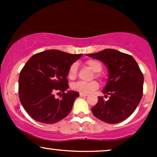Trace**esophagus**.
I'll return each mask as SVG.
<instances>
[{
  "mask_svg": "<svg viewBox=\"0 0 157 157\" xmlns=\"http://www.w3.org/2000/svg\"><path fill=\"white\" fill-rule=\"evenodd\" d=\"M80 97H87L88 94H85L80 93Z\"/></svg>",
  "mask_w": 157,
  "mask_h": 157,
  "instance_id": "34e87169",
  "label": "esophagus"
}]
</instances>
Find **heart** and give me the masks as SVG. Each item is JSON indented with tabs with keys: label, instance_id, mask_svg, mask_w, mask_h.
<instances>
[{
	"label": "heart",
	"instance_id": "1",
	"mask_svg": "<svg viewBox=\"0 0 157 157\" xmlns=\"http://www.w3.org/2000/svg\"><path fill=\"white\" fill-rule=\"evenodd\" d=\"M86 65L89 66V68H91L94 72H100L101 71L102 66L101 63L100 61L96 60H89L86 62ZM77 63H73L70 66L69 69H68V76L70 79L75 78L77 76ZM97 76L98 75H97ZM99 84L97 81H91V82H82V81H79V82H75L71 86L73 90L78 91V92L85 94H88L93 92L94 90L98 89Z\"/></svg>",
	"mask_w": 157,
	"mask_h": 157
}]
</instances>
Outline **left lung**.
Returning <instances> with one entry per match:
<instances>
[{
  "mask_svg": "<svg viewBox=\"0 0 157 157\" xmlns=\"http://www.w3.org/2000/svg\"><path fill=\"white\" fill-rule=\"evenodd\" d=\"M100 60L108 68V80L102 90L105 97L91 109L93 114L102 121L116 124L132 114L142 97L144 77L132 56L112 48L86 55Z\"/></svg>",
  "mask_w": 157,
  "mask_h": 157,
  "instance_id": "obj_1",
  "label": "left lung"
}]
</instances>
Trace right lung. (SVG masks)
<instances>
[{
	"instance_id": "obj_1",
	"label": "right lung",
	"mask_w": 157,
	"mask_h": 157,
	"mask_svg": "<svg viewBox=\"0 0 157 157\" xmlns=\"http://www.w3.org/2000/svg\"><path fill=\"white\" fill-rule=\"evenodd\" d=\"M81 56L52 49L35 54L27 61L20 73L18 92L23 109L34 120L52 124L71 112L80 94L75 91L65 93L69 87L66 77L70 66ZM57 90L63 92L61 99L54 97Z\"/></svg>"
}]
</instances>
